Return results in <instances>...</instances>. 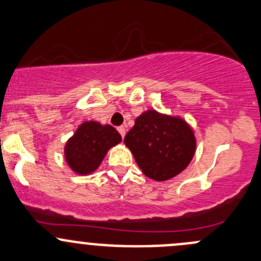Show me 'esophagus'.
<instances>
[{"mask_svg":"<svg viewBox=\"0 0 261 261\" xmlns=\"http://www.w3.org/2000/svg\"><path fill=\"white\" fill-rule=\"evenodd\" d=\"M117 131H119V134L121 135V138H123L126 134V127L125 126H119V127H117Z\"/></svg>","mask_w":261,"mask_h":261,"instance_id":"obj_1","label":"esophagus"}]
</instances>
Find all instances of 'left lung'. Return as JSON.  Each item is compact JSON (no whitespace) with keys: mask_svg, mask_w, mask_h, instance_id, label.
I'll use <instances>...</instances> for the list:
<instances>
[{"mask_svg":"<svg viewBox=\"0 0 261 261\" xmlns=\"http://www.w3.org/2000/svg\"><path fill=\"white\" fill-rule=\"evenodd\" d=\"M125 144L145 175L165 181L180 174L195 153L193 130L180 117L165 116L149 110L135 120Z\"/></svg>","mask_w":261,"mask_h":261,"instance_id":"obj_1","label":"left lung"}]
</instances>
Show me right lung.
<instances>
[{
    "label": "right lung",
    "instance_id": "obj_1",
    "mask_svg": "<svg viewBox=\"0 0 261 261\" xmlns=\"http://www.w3.org/2000/svg\"><path fill=\"white\" fill-rule=\"evenodd\" d=\"M120 141L121 135L112 126L86 121L66 144V161L77 174H90L100 166L110 147Z\"/></svg>",
    "mask_w": 261,
    "mask_h": 261
}]
</instances>
